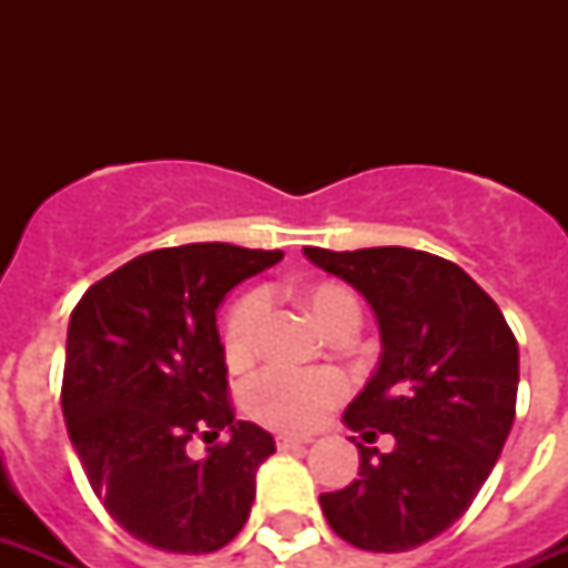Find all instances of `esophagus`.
I'll return each instance as SVG.
<instances>
[{
    "label": "esophagus",
    "mask_w": 568,
    "mask_h": 568,
    "mask_svg": "<svg viewBox=\"0 0 568 568\" xmlns=\"http://www.w3.org/2000/svg\"><path fill=\"white\" fill-rule=\"evenodd\" d=\"M312 439H303V436H288V433H280L276 436V448L280 450H301L306 448Z\"/></svg>",
    "instance_id": "1"
}]
</instances>
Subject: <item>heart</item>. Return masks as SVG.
<instances>
[{
  "mask_svg": "<svg viewBox=\"0 0 568 568\" xmlns=\"http://www.w3.org/2000/svg\"><path fill=\"white\" fill-rule=\"evenodd\" d=\"M297 301L324 333L354 324L359 327L363 310L356 294L342 283H310L297 288ZM265 294L247 292L232 303L221 327V351L230 368L253 363L258 345V327L265 318ZM347 377L342 372H262L241 392V404L250 418L274 430L301 433L324 422V415L347 395Z\"/></svg>",
  "mask_w": 568,
  "mask_h": 568,
  "instance_id": "1",
  "label": "heart"
}]
</instances>
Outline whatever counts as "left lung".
Here are the masks:
<instances>
[{
    "label": "left lung",
    "instance_id": "left-lung-1",
    "mask_svg": "<svg viewBox=\"0 0 568 568\" xmlns=\"http://www.w3.org/2000/svg\"><path fill=\"white\" fill-rule=\"evenodd\" d=\"M372 303L383 356L345 409L363 433L359 480L321 495L329 528L363 551H409L471 507L516 418L519 345L498 303L448 258L409 247H303Z\"/></svg>",
    "mask_w": 568,
    "mask_h": 568
}]
</instances>
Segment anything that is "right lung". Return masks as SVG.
I'll return each mask as SVG.
<instances>
[{
    "label": "right lung",
    "mask_w": 568,
    "mask_h": 568,
    "mask_svg": "<svg viewBox=\"0 0 568 568\" xmlns=\"http://www.w3.org/2000/svg\"><path fill=\"white\" fill-rule=\"evenodd\" d=\"M280 250H150L82 294L67 329L61 409L91 489L120 528L173 555L239 537L274 436L235 422L214 312ZM221 432L227 439L216 442ZM210 442L187 457V442Z\"/></svg>",
    "instance_id": "add662e5"
}]
</instances>
